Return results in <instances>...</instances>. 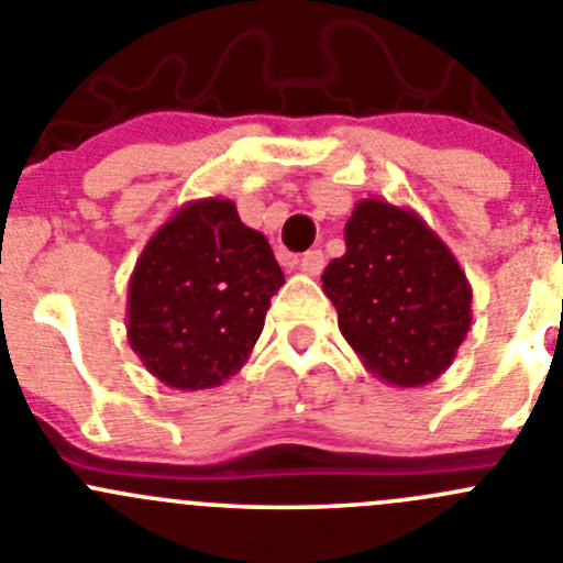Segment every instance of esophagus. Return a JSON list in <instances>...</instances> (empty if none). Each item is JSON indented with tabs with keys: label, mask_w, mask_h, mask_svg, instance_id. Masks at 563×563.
<instances>
[{
	"label": "esophagus",
	"mask_w": 563,
	"mask_h": 563,
	"mask_svg": "<svg viewBox=\"0 0 563 563\" xmlns=\"http://www.w3.org/2000/svg\"><path fill=\"white\" fill-rule=\"evenodd\" d=\"M298 267H301L303 273H309V276H318V273L325 267L323 251H318V249L307 251V254H303L301 260H298Z\"/></svg>",
	"instance_id": "1"
}]
</instances>
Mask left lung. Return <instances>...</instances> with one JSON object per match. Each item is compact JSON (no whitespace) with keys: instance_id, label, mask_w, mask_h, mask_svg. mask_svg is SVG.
<instances>
[{"instance_id":"obj_1","label":"left lung","mask_w":563,"mask_h":563,"mask_svg":"<svg viewBox=\"0 0 563 563\" xmlns=\"http://www.w3.org/2000/svg\"><path fill=\"white\" fill-rule=\"evenodd\" d=\"M323 292L365 371L393 387L437 382L473 325V287L453 251L415 210L382 198L353 207Z\"/></svg>"}]
</instances>
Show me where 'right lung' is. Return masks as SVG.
I'll return each mask as SVG.
<instances>
[{
  "label": "right lung",
  "mask_w": 563,
  "mask_h": 563,
  "mask_svg": "<svg viewBox=\"0 0 563 563\" xmlns=\"http://www.w3.org/2000/svg\"><path fill=\"white\" fill-rule=\"evenodd\" d=\"M285 285L265 234L229 198L181 205L143 245L126 290V340L165 387H221L249 362Z\"/></svg>",
  "instance_id": "1"
}]
</instances>
